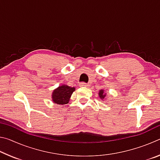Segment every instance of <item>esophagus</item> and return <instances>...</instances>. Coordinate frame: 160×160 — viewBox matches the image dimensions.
Returning <instances> with one entry per match:
<instances>
[{"instance_id": "obj_1", "label": "esophagus", "mask_w": 160, "mask_h": 160, "mask_svg": "<svg viewBox=\"0 0 160 160\" xmlns=\"http://www.w3.org/2000/svg\"><path fill=\"white\" fill-rule=\"evenodd\" d=\"M80 86H82V87H89V86H90V85H89V84H87L85 82H81Z\"/></svg>"}]
</instances>
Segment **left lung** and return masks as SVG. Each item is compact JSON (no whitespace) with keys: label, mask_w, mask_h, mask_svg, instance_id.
Here are the masks:
<instances>
[{"label":"left lung","mask_w":160,"mask_h":160,"mask_svg":"<svg viewBox=\"0 0 160 160\" xmlns=\"http://www.w3.org/2000/svg\"><path fill=\"white\" fill-rule=\"evenodd\" d=\"M106 95H107V94L104 92V90H99V96L100 97V99H104L105 97H106Z\"/></svg>","instance_id":"8db88e82"}]
</instances>
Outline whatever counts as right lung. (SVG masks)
Returning a JSON list of instances; mask_svg holds the SVG:
<instances>
[{
    "label": "right lung",
    "mask_w": 160,
    "mask_h": 160,
    "mask_svg": "<svg viewBox=\"0 0 160 160\" xmlns=\"http://www.w3.org/2000/svg\"><path fill=\"white\" fill-rule=\"evenodd\" d=\"M75 90V88H71L67 85L59 86L52 92V101L57 104H66L69 102L71 94Z\"/></svg>",
    "instance_id": "add662e5"
}]
</instances>
